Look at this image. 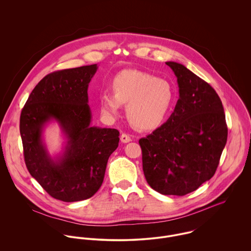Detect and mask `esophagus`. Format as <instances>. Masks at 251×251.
Here are the masks:
<instances>
[{"mask_svg": "<svg viewBox=\"0 0 251 251\" xmlns=\"http://www.w3.org/2000/svg\"><path fill=\"white\" fill-rule=\"evenodd\" d=\"M121 141L123 143H128V142L131 141V136L129 134H126V133H122Z\"/></svg>", "mask_w": 251, "mask_h": 251, "instance_id": "obj_1", "label": "esophagus"}]
</instances>
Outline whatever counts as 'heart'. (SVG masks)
<instances>
[{"label": "heart", "instance_id": "obj_1", "mask_svg": "<svg viewBox=\"0 0 251 251\" xmlns=\"http://www.w3.org/2000/svg\"><path fill=\"white\" fill-rule=\"evenodd\" d=\"M113 94L102 92L100 105L102 114L115 119L123 104H126V117L130 124L140 129H154L167 118L173 102L171 84L156 76L140 71H124L112 81Z\"/></svg>", "mask_w": 251, "mask_h": 251}]
</instances>
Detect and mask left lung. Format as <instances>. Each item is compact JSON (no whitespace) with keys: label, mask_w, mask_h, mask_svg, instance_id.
<instances>
[{"label":"left lung","mask_w":251,"mask_h":251,"mask_svg":"<svg viewBox=\"0 0 251 251\" xmlns=\"http://www.w3.org/2000/svg\"><path fill=\"white\" fill-rule=\"evenodd\" d=\"M165 64L177 77L179 100L166 123L139 144L149 185L164 195L182 196L215 175L228 129L215 90L183 65Z\"/></svg>","instance_id":"8db88e82"}]
</instances>
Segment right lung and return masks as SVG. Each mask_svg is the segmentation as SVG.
Wrapping results in <instances>:
<instances>
[{
    "label": "right lung",
    "instance_id": "right-lung-1",
    "mask_svg": "<svg viewBox=\"0 0 251 251\" xmlns=\"http://www.w3.org/2000/svg\"><path fill=\"white\" fill-rule=\"evenodd\" d=\"M98 68L95 64L46 75L21 112L26 166L49 195L64 202L86 200L100 189L108 158L119 145L117 129L91 126L88 88ZM51 121L59 125L66 140L55 157L43 139Z\"/></svg>",
    "mask_w": 251,
    "mask_h": 251
}]
</instances>
